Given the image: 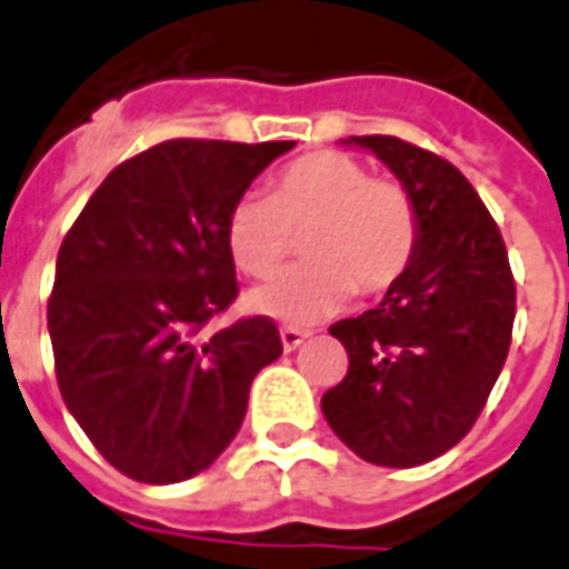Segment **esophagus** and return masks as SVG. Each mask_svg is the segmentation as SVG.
Here are the masks:
<instances>
[{
  "instance_id": "1",
  "label": "esophagus",
  "mask_w": 569,
  "mask_h": 569,
  "mask_svg": "<svg viewBox=\"0 0 569 569\" xmlns=\"http://www.w3.org/2000/svg\"><path fill=\"white\" fill-rule=\"evenodd\" d=\"M307 338H310V335L301 331V328H283V331H280V343H283L286 352H292V349L301 347Z\"/></svg>"
}]
</instances>
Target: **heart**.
I'll return each mask as SVG.
<instances>
[{
    "instance_id": "obj_1",
    "label": "heart",
    "mask_w": 569,
    "mask_h": 569,
    "mask_svg": "<svg viewBox=\"0 0 569 569\" xmlns=\"http://www.w3.org/2000/svg\"><path fill=\"white\" fill-rule=\"evenodd\" d=\"M310 264L256 289L252 313L313 326L338 313L359 289L382 296L403 280L419 252V210L410 189L370 178L359 159L317 150L292 159L271 180V196L247 192L226 217V243L247 277L268 280L283 268L296 234Z\"/></svg>"
}]
</instances>
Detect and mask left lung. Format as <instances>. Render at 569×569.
<instances>
[{
    "label": "left lung",
    "mask_w": 569,
    "mask_h": 569,
    "mask_svg": "<svg viewBox=\"0 0 569 569\" xmlns=\"http://www.w3.org/2000/svg\"><path fill=\"white\" fill-rule=\"evenodd\" d=\"M410 189L419 252L373 310L328 328L349 356L322 395L331 431L380 467L443 456L473 428L507 361L516 280L498 222L443 156L391 134H356Z\"/></svg>",
    "instance_id": "obj_1"
}]
</instances>
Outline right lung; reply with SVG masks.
Wrapping results in <instances>:
<instances>
[{"label": "right lung", "mask_w": 569, "mask_h": 569, "mask_svg": "<svg viewBox=\"0 0 569 569\" xmlns=\"http://www.w3.org/2000/svg\"><path fill=\"white\" fill-rule=\"evenodd\" d=\"M296 141L174 138L126 159L66 234L48 301L62 401L126 477L168 486L234 440L252 377L280 359L268 317L201 328L238 298L226 217Z\"/></svg>", "instance_id": "1"}]
</instances>
